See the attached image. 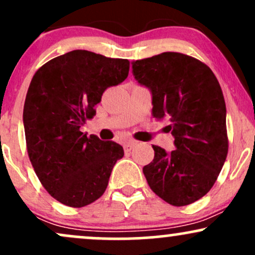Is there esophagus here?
Returning <instances> with one entry per match:
<instances>
[{"label":"esophagus","instance_id":"obj_1","mask_svg":"<svg viewBox=\"0 0 255 255\" xmlns=\"http://www.w3.org/2000/svg\"><path fill=\"white\" fill-rule=\"evenodd\" d=\"M136 145L135 141H128V142H125L124 144V148H125V152H129L133 150L134 146Z\"/></svg>","mask_w":255,"mask_h":255}]
</instances>
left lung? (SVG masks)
<instances>
[{
    "label": "left lung",
    "mask_w": 255,
    "mask_h": 255,
    "mask_svg": "<svg viewBox=\"0 0 255 255\" xmlns=\"http://www.w3.org/2000/svg\"><path fill=\"white\" fill-rule=\"evenodd\" d=\"M137 83L152 92V115L168 119L175 150L153 145L142 168L148 186L172 206L203 198L215 184L228 154L227 109L209 66L181 52H162L133 62Z\"/></svg>",
    "instance_id": "left-lung-1"
}]
</instances>
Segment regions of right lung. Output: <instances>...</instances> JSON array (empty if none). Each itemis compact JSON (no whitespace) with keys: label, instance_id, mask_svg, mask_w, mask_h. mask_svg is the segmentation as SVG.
I'll use <instances>...</instances> for the list:
<instances>
[{"label":"right lung","instance_id":"right-lung-1","mask_svg":"<svg viewBox=\"0 0 255 255\" xmlns=\"http://www.w3.org/2000/svg\"><path fill=\"white\" fill-rule=\"evenodd\" d=\"M129 61L73 50L43 64L24 104L28 158L46 192L61 204L84 207L103 195L121 145L80 130L96 115L108 87L128 77Z\"/></svg>","mask_w":255,"mask_h":255}]
</instances>
